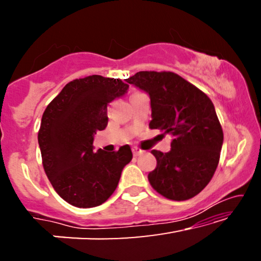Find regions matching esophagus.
Listing matches in <instances>:
<instances>
[{
	"instance_id": "obj_1",
	"label": "esophagus",
	"mask_w": 261,
	"mask_h": 261,
	"mask_svg": "<svg viewBox=\"0 0 261 261\" xmlns=\"http://www.w3.org/2000/svg\"><path fill=\"white\" fill-rule=\"evenodd\" d=\"M132 151H133V155L134 156H139V155H141L142 153H144V151H142V149L138 148V147H133V148H132Z\"/></svg>"
}]
</instances>
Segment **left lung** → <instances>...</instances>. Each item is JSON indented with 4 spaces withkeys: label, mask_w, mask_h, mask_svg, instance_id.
Returning a JSON list of instances; mask_svg holds the SVG:
<instances>
[{
    "label": "left lung",
    "mask_w": 261,
    "mask_h": 261,
    "mask_svg": "<svg viewBox=\"0 0 261 261\" xmlns=\"http://www.w3.org/2000/svg\"><path fill=\"white\" fill-rule=\"evenodd\" d=\"M126 82L149 96V128L172 137L170 152L152 151L156 159V167L148 173L152 188L173 201L192 198L213 178L223 144L213 102L173 72L140 71Z\"/></svg>",
    "instance_id": "obj_1"
}]
</instances>
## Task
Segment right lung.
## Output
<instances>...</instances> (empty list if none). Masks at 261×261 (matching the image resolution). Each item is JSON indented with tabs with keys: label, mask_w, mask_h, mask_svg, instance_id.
I'll list each match as a JSON object with an SVG mask.
<instances>
[{
	"label": "right lung",
	"mask_w": 261,
	"mask_h": 261,
	"mask_svg": "<svg viewBox=\"0 0 261 261\" xmlns=\"http://www.w3.org/2000/svg\"><path fill=\"white\" fill-rule=\"evenodd\" d=\"M119 78L92 76L67 83L42 114L38 133L42 165L60 197L78 208L101 205L133 158L128 145L94 152V137L108 124L107 107L127 94Z\"/></svg>",
	"instance_id": "1"
}]
</instances>
